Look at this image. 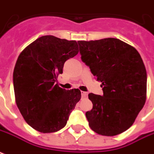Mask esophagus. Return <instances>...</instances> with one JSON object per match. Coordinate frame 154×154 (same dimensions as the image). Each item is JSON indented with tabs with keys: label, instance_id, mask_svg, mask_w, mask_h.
I'll return each instance as SVG.
<instances>
[{
	"label": "esophagus",
	"instance_id": "obj_1",
	"mask_svg": "<svg viewBox=\"0 0 154 154\" xmlns=\"http://www.w3.org/2000/svg\"><path fill=\"white\" fill-rule=\"evenodd\" d=\"M82 98H86V97L88 96V93L82 91Z\"/></svg>",
	"mask_w": 154,
	"mask_h": 154
}]
</instances>
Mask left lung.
<instances>
[{"instance_id":"left-lung-1","label":"left lung","mask_w":154,"mask_h":154,"mask_svg":"<svg viewBox=\"0 0 154 154\" xmlns=\"http://www.w3.org/2000/svg\"><path fill=\"white\" fill-rule=\"evenodd\" d=\"M82 60L102 82L103 95L89 94L93 103L85 113L94 132L116 136L132 126L145 105L147 73L141 56L118 38L78 41Z\"/></svg>"}]
</instances>
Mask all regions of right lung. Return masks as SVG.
Wrapping results in <instances>:
<instances>
[{
    "instance_id": "1",
    "label": "right lung",
    "mask_w": 154,
    "mask_h": 154,
    "mask_svg": "<svg viewBox=\"0 0 154 154\" xmlns=\"http://www.w3.org/2000/svg\"><path fill=\"white\" fill-rule=\"evenodd\" d=\"M77 53L76 41L52 35L37 38L20 53L13 75L15 100L25 121L36 131L63 128L81 99L78 89L66 90L55 84L64 62Z\"/></svg>"
}]
</instances>
